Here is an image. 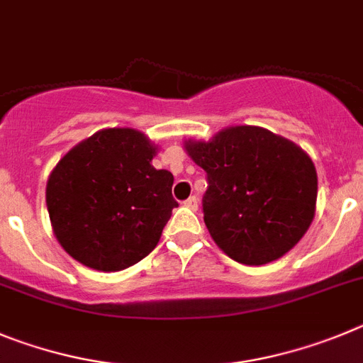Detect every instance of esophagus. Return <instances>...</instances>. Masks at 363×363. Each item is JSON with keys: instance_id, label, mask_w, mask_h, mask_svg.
Wrapping results in <instances>:
<instances>
[{"instance_id": "esophagus-1", "label": "esophagus", "mask_w": 363, "mask_h": 363, "mask_svg": "<svg viewBox=\"0 0 363 363\" xmlns=\"http://www.w3.org/2000/svg\"><path fill=\"white\" fill-rule=\"evenodd\" d=\"M184 206H186V208H189V210H197V208H199V199L195 197V195H191V197L186 199Z\"/></svg>"}]
</instances>
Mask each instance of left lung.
Returning <instances> with one entry per match:
<instances>
[{
    "label": "left lung",
    "mask_w": 363,
    "mask_h": 363,
    "mask_svg": "<svg viewBox=\"0 0 363 363\" xmlns=\"http://www.w3.org/2000/svg\"><path fill=\"white\" fill-rule=\"evenodd\" d=\"M184 148L208 175L206 228L230 259L273 262L311 226L318 179L295 143L260 126H230L210 141L189 139Z\"/></svg>",
    "instance_id": "8db88e82"
}]
</instances>
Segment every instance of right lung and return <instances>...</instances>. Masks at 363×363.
<instances>
[{
  "label": "right lung",
  "mask_w": 363,
  "mask_h": 363,
  "mask_svg": "<svg viewBox=\"0 0 363 363\" xmlns=\"http://www.w3.org/2000/svg\"><path fill=\"white\" fill-rule=\"evenodd\" d=\"M157 146L133 128H104L61 159L47 182L52 230L83 266L121 271L157 246L177 202Z\"/></svg>",
  "instance_id": "1"
}]
</instances>
